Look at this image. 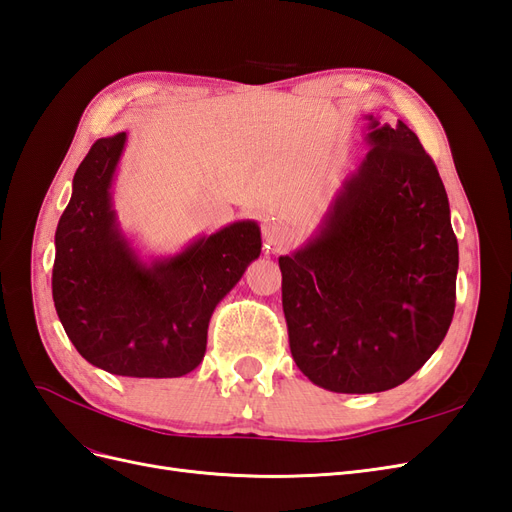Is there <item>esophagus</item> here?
<instances>
[{
	"label": "esophagus",
	"instance_id": "34e87169",
	"mask_svg": "<svg viewBox=\"0 0 512 512\" xmlns=\"http://www.w3.org/2000/svg\"><path fill=\"white\" fill-rule=\"evenodd\" d=\"M262 239H265V247L269 252L280 250V247L288 239V228L282 222L269 220V222L262 224Z\"/></svg>",
	"mask_w": 512,
	"mask_h": 512
}]
</instances>
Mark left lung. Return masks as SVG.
Wrapping results in <instances>:
<instances>
[{
  "mask_svg": "<svg viewBox=\"0 0 512 512\" xmlns=\"http://www.w3.org/2000/svg\"><path fill=\"white\" fill-rule=\"evenodd\" d=\"M369 151L297 252L280 256L292 359L333 393H380L438 350L455 314L459 247L418 136L367 115Z\"/></svg>",
  "mask_w": 512,
  "mask_h": 512,
  "instance_id": "1",
  "label": "left lung"
}]
</instances>
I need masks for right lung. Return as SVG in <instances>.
Returning a JSON list of instances; mask_svg holds the SVG:
<instances>
[{
  "instance_id": "obj_1",
  "label": "right lung",
  "mask_w": 512,
  "mask_h": 512,
  "mask_svg": "<svg viewBox=\"0 0 512 512\" xmlns=\"http://www.w3.org/2000/svg\"><path fill=\"white\" fill-rule=\"evenodd\" d=\"M126 132L100 138L72 179L55 232L53 301L74 348L108 374L179 378L203 361L215 305L260 256L254 220L143 260L113 209Z\"/></svg>"
}]
</instances>
